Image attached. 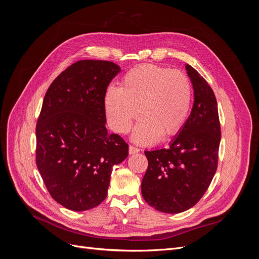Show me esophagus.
Listing matches in <instances>:
<instances>
[{"instance_id":"1","label":"esophagus","mask_w":259,"mask_h":259,"mask_svg":"<svg viewBox=\"0 0 259 259\" xmlns=\"http://www.w3.org/2000/svg\"><path fill=\"white\" fill-rule=\"evenodd\" d=\"M140 150L138 148H136V147H134V146H130V148H128V152H130V154H135V153H138Z\"/></svg>"}]
</instances>
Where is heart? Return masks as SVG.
<instances>
[{
	"instance_id": "1",
	"label": "heart",
	"mask_w": 259,
	"mask_h": 259,
	"mask_svg": "<svg viewBox=\"0 0 259 259\" xmlns=\"http://www.w3.org/2000/svg\"><path fill=\"white\" fill-rule=\"evenodd\" d=\"M192 86L178 70L156 65H142L125 73L120 89L106 92L105 109L111 127L124 134L139 115L143 117L133 133L134 142L150 145L162 136L175 135L189 114Z\"/></svg>"
}]
</instances>
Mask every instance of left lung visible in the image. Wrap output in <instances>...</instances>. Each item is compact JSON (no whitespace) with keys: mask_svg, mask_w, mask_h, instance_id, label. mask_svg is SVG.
Returning <instances> with one entry per match:
<instances>
[{"mask_svg":"<svg viewBox=\"0 0 259 259\" xmlns=\"http://www.w3.org/2000/svg\"><path fill=\"white\" fill-rule=\"evenodd\" d=\"M194 91L188 120L168 148L145 151L148 168L143 178L145 201L156 210L182 213L205 193L218 163L221 123L215 94L205 79L186 65Z\"/></svg>","mask_w":259,"mask_h":259,"instance_id":"1","label":"left lung"}]
</instances>
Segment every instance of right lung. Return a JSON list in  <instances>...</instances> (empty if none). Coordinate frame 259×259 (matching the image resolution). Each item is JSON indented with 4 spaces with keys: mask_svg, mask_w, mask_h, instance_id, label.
<instances>
[{
    "mask_svg": "<svg viewBox=\"0 0 259 259\" xmlns=\"http://www.w3.org/2000/svg\"><path fill=\"white\" fill-rule=\"evenodd\" d=\"M120 71L111 61L80 60L45 94L35 128V162L52 198L68 209L99 205L112 166L128 155L123 138L106 128L105 95Z\"/></svg>",
    "mask_w": 259,
    "mask_h": 259,
    "instance_id": "add662e5",
    "label": "right lung"
}]
</instances>
